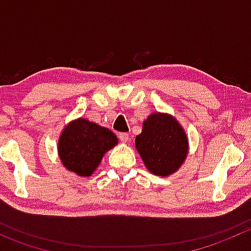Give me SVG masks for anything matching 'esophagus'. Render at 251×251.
<instances>
[{
	"instance_id": "34e87169",
	"label": "esophagus",
	"mask_w": 251,
	"mask_h": 251,
	"mask_svg": "<svg viewBox=\"0 0 251 251\" xmlns=\"http://www.w3.org/2000/svg\"><path fill=\"white\" fill-rule=\"evenodd\" d=\"M119 138H120L121 142L126 143V142H128V140H130V136L127 133H119Z\"/></svg>"
}]
</instances>
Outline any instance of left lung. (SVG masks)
<instances>
[{
	"label": "left lung",
	"instance_id": "1",
	"mask_svg": "<svg viewBox=\"0 0 251 251\" xmlns=\"http://www.w3.org/2000/svg\"><path fill=\"white\" fill-rule=\"evenodd\" d=\"M136 149L146 168L158 176L176 173L188 153V138L174 116L153 113L136 137Z\"/></svg>",
	"mask_w": 251,
	"mask_h": 251
}]
</instances>
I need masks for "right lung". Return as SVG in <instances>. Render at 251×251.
Masks as SVG:
<instances>
[{"label": "right lung", "mask_w": 251, "mask_h": 251, "mask_svg": "<svg viewBox=\"0 0 251 251\" xmlns=\"http://www.w3.org/2000/svg\"><path fill=\"white\" fill-rule=\"evenodd\" d=\"M118 144L108 128L78 118L65 126L58 141V154L63 165L77 176H91L103 155Z\"/></svg>", "instance_id": "right-lung-1"}]
</instances>
